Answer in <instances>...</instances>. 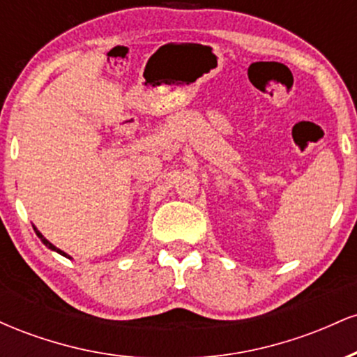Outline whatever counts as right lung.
<instances>
[{"label": "right lung", "mask_w": 357, "mask_h": 357, "mask_svg": "<svg viewBox=\"0 0 357 357\" xmlns=\"http://www.w3.org/2000/svg\"><path fill=\"white\" fill-rule=\"evenodd\" d=\"M33 230H35V233H36V236H38V238H40V240H42V243L45 245V247H48V248H50V250H53V252L60 253V255H63L65 258H72L70 255H68V253H65V252H63V250L56 248V247H55V245H53V243H50V241H48L47 238H45V236L42 235V233H40V231H38V228H36V227H33Z\"/></svg>", "instance_id": "add662e5"}]
</instances>
